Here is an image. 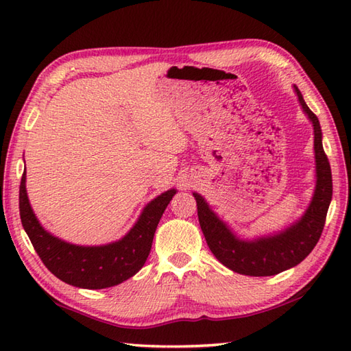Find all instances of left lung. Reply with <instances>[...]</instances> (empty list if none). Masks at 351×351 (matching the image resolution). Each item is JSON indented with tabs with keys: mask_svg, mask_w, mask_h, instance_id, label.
<instances>
[{
	"mask_svg": "<svg viewBox=\"0 0 351 351\" xmlns=\"http://www.w3.org/2000/svg\"><path fill=\"white\" fill-rule=\"evenodd\" d=\"M303 113L314 126L315 190L306 211L299 220L274 234L255 238L237 235L208 205L204 196L193 191L197 202L200 229L213 255L229 270L245 276H274L293 268L306 258L322 237L327 210L332 200V171L323 149V132L318 117L312 113L302 92L294 86Z\"/></svg>",
	"mask_w": 351,
	"mask_h": 351,
	"instance_id": "left-lung-1",
	"label": "left lung"
}]
</instances>
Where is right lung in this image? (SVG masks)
<instances>
[{"instance_id": "right-lung-1", "label": "right lung", "mask_w": 351, "mask_h": 351, "mask_svg": "<svg viewBox=\"0 0 351 351\" xmlns=\"http://www.w3.org/2000/svg\"><path fill=\"white\" fill-rule=\"evenodd\" d=\"M25 180L24 171L19 187V213L34 250L56 278L86 289L119 285L145 265L161 215L176 195V189H170L152 199L121 240L101 245H78L63 241L40 225L29 205Z\"/></svg>"}]
</instances>
